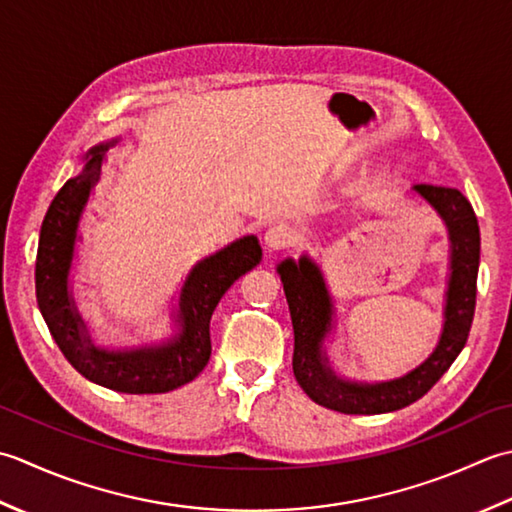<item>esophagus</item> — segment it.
Here are the masks:
<instances>
[{"label": "esophagus", "mask_w": 512, "mask_h": 512, "mask_svg": "<svg viewBox=\"0 0 512 512\" xmlns=\"http://www.w3.org/2000/svg\"><path fill=\"white\" fill-rule=\"evenodd\" d=\"M294 232H291V227L278 223V225H271L267 232H265V249L267 252H280V249H287L294 245Z\"/></svg>", "instance_id": "esophagus-1"}]
</instances>
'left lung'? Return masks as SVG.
I'll list each match as a JSON object with an SVG mask.
<instances>
[{
    "label": "left lung",
    "instance_id": "1",
    "mask_svg": "<svg viewBox=\"0 0 512 512\" xmlns=\"http://www.w3.org/2000/svg\"><path fill=\"white\" fill-rule=\"evenodd\" d=\"M413 192L442 218L448 234V280L444 325L429 358L393 380L362 382L340 375L329 360L327 342L336 331V305L325 274L309 254L280 260L291 325H294V375L311 400L347 415H378L420 400L464 349L475 314L479 271V225L468 198L457 187L413 185Z\"/></svg>",
    "mask_w": 512,
    "mask_h": 512
}]
</instances>
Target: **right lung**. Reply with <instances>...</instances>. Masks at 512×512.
<instances>
[{"label":"right lung","mask_w":512,"mask_h":512,"mask_svg":"<svg viewBox=\"0 0 512 512\" xmlns=\"http://www.w3.org/2000/svg\"><path fill=\"white\" fill-rule=\"evenodd\" d=\"M119 139L103 141L83 154V168L52 198L39 232L35 289L41 316L66 360L83 378L119 393H168L192 382L212 353L210 320L218 300L263 260L254 234L236 238L187 271L172 309V333L159 342L110 349L92 340L72 296L79 223L101 179L106 154Z\"/></svg>","instance_id":"right-lung-1"}]
</instances>
